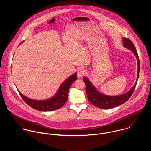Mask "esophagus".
Masks as SVG:
<instances>
[{
    "instance_id": "34e87169",
    "label": "esophagus",
    "mask_w": 151,
    "mask_h": 151,
    "mask_svg": "<svg viewBox=\"0 0 151 151\" xmlns=\"http://www.w3.org/2000/svg\"><path fill=\"white\" fill-rule=\"evenodd\" d=\"M86 74V71L84 68H80L78 69V70L77 71V76L78 77H82L83 76H84L85 74Z\"/></svg>"
}]
</instances>
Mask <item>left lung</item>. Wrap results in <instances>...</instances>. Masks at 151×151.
Masks as SVG:
<instances>
[{"mask_svg": "<svg viewBox=\"0 0 151 151\" xmlns=\"http://www.w3.org/2000/svg\"><path fill=\"white\" fill-rule=\"evenodd\" d=\"M123 43L124 47L129 49V50H131L134 53V54L135 55L137 59V61H138V73L137 74H137V81L129 92L120 96H106V95H102L99 93L98 92H97L95 88L93 86V85L91 83L89 80L86 77H84L83 81H84L86 86V95H87L88 99L91 104H92L93 106L97 108H101V109H111V108L118 106L125 103L126 101H127V100L129 99V98L131 96L135 88L137 83L138 81V78L139 77V70H140L139 59L134 45L129 38L123 37Z\"/></svg>", "mask_w": 151, "mask_h": 151, "instance_id": "8db88e82", "label": "left lung"}]
</instances>
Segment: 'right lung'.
<instances>
[{"mask_svg": "<svg viewBox=\"0 0 151 151\" xmlns=\"http://www.w3.org/2000/svg\"><path fill=\"white\" fill-rule=\"evenodd\" d=\"M77 80V73L67 78L60 86L57 93L52 98L45 101H35L27 98L19 92L22 99L29 106L36 110L48 111L62 107L67 101L68 90L71 85Z\"/></svg>", "mask_w": 151, "mask_h": 151, "instance_id": "obj_1", "label": "right lung"}]
</instances>
